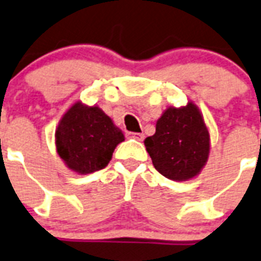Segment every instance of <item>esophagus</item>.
I'll list each match as a JSON object with an SVG mask.
<instances>
[{
	"label": "esophagus",
	"instance_id": "1",
	"mask_svg": "<svg viewBox=\"0 0 261 261\" xmlns=\"http://www.w3.org/2000/svg\"><path fill=\"white\" fill-rule=\"evenodd\" d=\"M128 137L130 138H134V139H137V141H143L144 139V135L143 134H141V133H130V134H128Z\"/></svg>",
	"mask_w": 261,
	"mask_h": 261
}]
</instances>
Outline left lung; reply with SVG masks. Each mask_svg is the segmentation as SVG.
<instances>
[{
  "label": "left lung",
  "mask_w": 261,
  "mask_h": 261,
  "mask_svg": "<svg viewBox=\"0 0 261 261\" xmlns=\"http://www.w3.org/2000/svg\"><path fill=\"white\" fill-rule=\"evenodd\" d=\"M144 146L163 176L185 181L200 174L208 161L211 139L203 114L188 100L186 106H170L163 111L155 134L146 138Z\"/></svg>",
  "instance_id": "1"
}]
</instances>
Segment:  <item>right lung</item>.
<instances>
[{
  "instance_id": "add662e5",
  "label": "right lung",
  "mask_w": 261,
  "mask_h": 261,
  "mask_svg": "<svg viewBox=\"0 0 261 261\" xmlns=\"http://www.w3.org/2000/svg\"><path fill=\"white\" fill-rule=\"evenodd\" d=\"M124 135L99 106L76 100L56 128V148L70 171L80 175L106 167Z\"/></svg>"
}]
</instances>
